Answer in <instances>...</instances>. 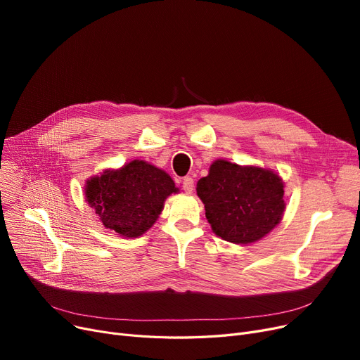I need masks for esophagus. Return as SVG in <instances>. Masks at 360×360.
Segmentation results:
<instances>
[{"label":"esophagus","mask_w":360,"mask_h":360,"mask_svg":"<svg viewBox=\"0 0 360 360\" xmlns=\"http://www.w3.org/2000/svg\"><path fill=\"white\" fill-rule=\"evenodd\" d=\"M182 188L186 194H191L194 191V179L191 176H185L182 179Z\"/></svg>","instance_id":"1"}]
</instances>
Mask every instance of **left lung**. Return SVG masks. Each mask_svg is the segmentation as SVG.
<instances>
[{
  "label": "left lung",
  "mask_w": 360,
  "mask_h": 360,
  "mask_svg": "<svg viewBox=\"0 0 360 360\" xmlns=\"http://www.w3.org/2000/svg\"><path fill=\"white\" fill-rule=\"evenodd\" d=\"M285 184L270 169L217 159L197 182L205 217L221 239L247 245L270 233L285 212Z\"/></svg>",
  "instance_id": "8db88e82"
}]
</instances>
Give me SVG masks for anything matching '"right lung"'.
Returning <instances> with one entry per match:
<instances>
[{
    "label": "right lung",
    "mask_w": 360,
    "mask_h": 360,
    "mask_svg": "<svg viewBox=\"0 0 360 360\" xmlns=\"http://www.w3.org/2000/svg\"><path fill=\"white\" fill-rule=\"evenodd\" d=\"M178 188L165 170L144 160L121 169H106L86 182V201L106 229L124 238H137L153 226L165 200Z\"/></svg>",
    "instance_id": "1"
}]
</instances>
